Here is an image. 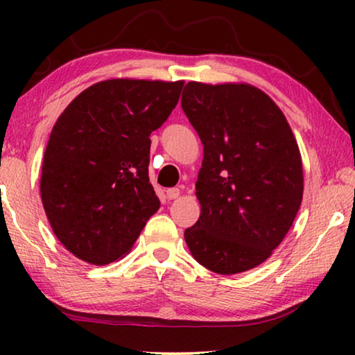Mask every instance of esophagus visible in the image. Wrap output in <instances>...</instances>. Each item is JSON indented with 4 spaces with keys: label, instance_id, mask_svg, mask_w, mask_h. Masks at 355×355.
Here are the masks:
<instances>
[{
    "label": "esophagus",
    "instance_id": "obj_1",
    "mask_svg": "<svg viewBox=\"0 0 355 355\" xmlns=\"http://www.w3.org/2000/svg\"><path fill=\"white\" fill-rule=\"evenodd\" d=\"M166 196H167V199H169V200L177 199V197L180 196V189L178 188H169L166 191Z\"/></svg>",
    "mask_w": 355,
    "mask_h": 355
}]
</instances>
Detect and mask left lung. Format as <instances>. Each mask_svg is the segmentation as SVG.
Returning <instances> with one entry per match:
<instances>
[{
    "instance_id": "8db88e82",
    "label": "left lung",
    "mask_w": 355,
    "mask_h": 355,
    "mask_svg": "<svg viewBox=\"0 0 355 355\" xmlns=\"http://www.w3.org/2000/svg\"><path fill=\"white\" fill-rule=\"evenodd\" d=\"M182 107L203 144L200 218L184 241L202 266L238 274L284 241L304 192L302 161L284 112L249 84L184 86Z\"/></svg>"
}]
</instances>
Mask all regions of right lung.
<instances>
[{"label":"right lung","instance_id":"right-lung-1","mask_svg":"<svg viewBox=\"0 0 355 355\" xmlns=\"http://www.w3.org/2000/svg\"><path fill=\"white\" fill-rule=\"evenodd\" d=\"M183 81L107 80L83 91L53 127L40 197L64 248L92 264L128 254L159 208L148 178L150 135L177 106Z\"/></svg>","mask_w":355,"mask_h":355}]
</instances>
